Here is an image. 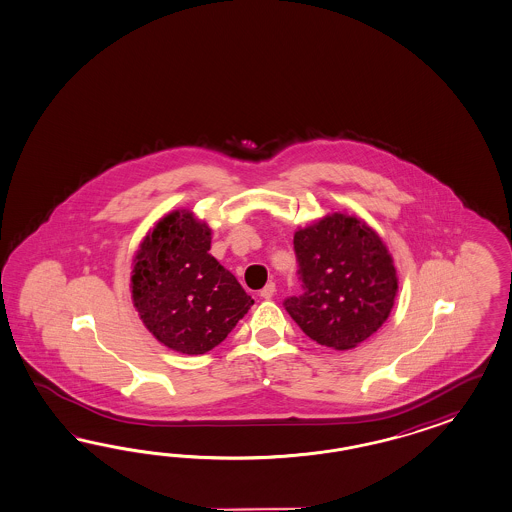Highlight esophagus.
<instances>
[{"instance_id": "1", "label": "esophagus", "mask_w": 512, "mask_h": 512, "mask_svg": "<svg viewBox=\"0 0 512 512\" xmlns=\"http://www.w3.org/2000/svg\"><path fill=\"white\" fill-rule=\"evenodd\" d=\"M274 294H276V283H268V285L264 287L263 291H261V298H264V300H270Z\"/></svg>"}]
</instances>
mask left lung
<instances>
[{
  "instance_id": "1",
  "label": "left lung",
  "mask_w": 512,
  "mask_h": 512,
  "mask_svg": "<svg viewBox=\"0 0 512 512\" xmlns=\"http://www.w3.org/2000/svg\"><path fill=\"white\" fill-rule=\"evenodd\" d=\"M304 294L285 309L307 337L350 350L382 328L399 291L384 240L358 216L332 212L294 233Z\"/></svg>"
}]
</instances>
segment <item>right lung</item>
Returning <instances> with one entry per match:
<instances>
[{
	"mask_svg": "<svg viewBox=\"0 0 512 512\" xmlns=\"http://www.w3.org/2000/svg\"><path fill=\"white\" fill-rule=\"evenodd\" d=\"M212 229L192 210L160 218L132 263V302L162 345L199 356L220 345L253 305L210 253Z\"/></svg>",
	"mask_w": 512,
	"mask_h": 512,
	"instance_id": "add662e5",
	"label": "right lung"
}]
</instances>
